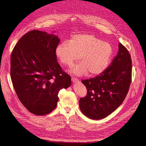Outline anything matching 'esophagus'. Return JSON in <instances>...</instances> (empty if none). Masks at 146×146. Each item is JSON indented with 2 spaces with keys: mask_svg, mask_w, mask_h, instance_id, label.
<instances>
[{
  "mask_svg": "<svg viewBox=\"0 0 146 146\" xmlns=\"http://www.w3.org/2000/svg\"><path fill=\"white\" fill-rule=\"evenodd\" d=\"M72 81L73 83H78L79 82V80L77 78H72Z\"/></svg>",
  "mask_w": 146,
  "mask_h": 146,
  "instance_id": "esophagus-1",
  "label": "esophagus"
}]
</instances>
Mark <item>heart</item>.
Returning <instances> with one entry per match:
<instances>
[{"instance_id":"heart-1","label":"heart","mask_w":146,"mask_h":146,"mask_svg":"<svg viewBox=\"0 0 146 146\" xmlns=\"http://www.w3.org/2000/svg\"><path fill=\"white\" fill-rule=\"evenodd\" d=\"M55 54L61 64L68 67H72L80 56L82 61L71 70L74 75L82 76L88 72L91 75H98L108 67L112 48L110 43L102 41L93 35L79 34L73 36L69 42L59 44Z\"/></svg>"}]
</instances>
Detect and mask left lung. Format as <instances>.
Returning <instances> with one entry per match:
<instances>
[{
	"label": "left lung",
	"mask_w": 146,
	"mask_h": 146,
	"mask_svg": "<svg viewBox=\"0 0 146 146\" xmlns=\"http://www.w3.org/2000/svg\"><path fill=\"white\" fill-rule=\"evenodd\" d=\"M117 56L105 70L94 78L82 80L87 95L79 100L87 117L101 119L116 110L125 99L131 82L132 62L127 49L119 43Z\"/></svg>",
	"instance_id": "8db88e82"
}]
</instances>
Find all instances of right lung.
<instances>
[{"label": "right lung", "instance_id": "right-lung-1", "mask_svg": "<svg viewBox=\"0 0 146 146\" xmlns=\"http://www.w3.org/2000/svg\"><path fill=\"white\" fill-rule=\"evenodd\" d=\"M60 39L54 34L33 30L13 48L11 78L21 102L32 113L44 115L54 110L59 91L71 85V78L57 61Z\"/></svg>", "mask_w": 146, "mask_h": 146}]
</instances>
